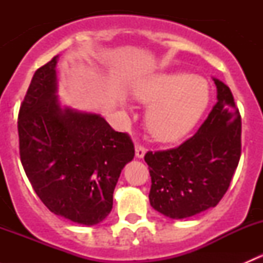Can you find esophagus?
I'll list each match as a JSON object with an SVG mask.
<instances>
[{"mask_svg": "<svg viewBox=\"0 0 263 263\" xmlns=\"http://www.w3.org/2000/svg\"><path fill=\"white\" fill-rule=\"evenodd\" d=\"M135 150H136V158H139V159H142L145 156V154H146V148L139 144H136Z\"/></svg>", "mask_w": 263, "mask_h": 263, "instance_id": "1", "label": "esophagus"}]
</instances>
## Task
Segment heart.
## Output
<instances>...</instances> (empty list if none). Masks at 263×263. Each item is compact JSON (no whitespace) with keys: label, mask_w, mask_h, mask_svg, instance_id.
<instances>
[{"label":"heart","mask_w":263,"mask_h":263,"mask_svg":"<svg viewBox=\"0 0 263 263\" xmlns=\"http://www.w3.org/2000/svg\"><path fill=\"white\" fill-rule=\"evenodd\" d=\"M134 97L151 103L146 112L148 131L160 141L171 142L187 135L200 121L210 99L202 78L185 72H161L134 86Z\"/></svg>","instance_id":"heart-1"}]
</instances>
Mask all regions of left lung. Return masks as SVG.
<instances>
[{"label": "left lung", "mask_w": 263, "mask_h": 263, "mask_svg": "<svg viewBox=\"0 0 263 263\" xmlns=\"http://www.w3.org/2000/svg\"><path fill=\"white\" fill-rule=\"evenodd\" d=\"M217 102L206 121L178 147L148 151L150 205L172 219L215 208L229 188L242 150V122L232 91L214 79Z\"/></svg>", "instance_id": "1"}]
</instances>
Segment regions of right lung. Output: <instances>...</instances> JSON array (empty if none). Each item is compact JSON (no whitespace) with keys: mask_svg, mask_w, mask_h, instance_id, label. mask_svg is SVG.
I'll return each instance as SVG.
<instances>
[{"mask_svg":"<svg viewBox=\"0 0 263 263\" xmlns=\"http://www.w3.org/2000/svg\"><path fill=\"white\" fill-rule=\"evenodd\" d=\"M58 55L35 71L17 121L26 177L53 214L95 225L112 211L119 174L134 159L127 134L100 115L62 107L57 98Z\"/></svg>","mask_w":263,"mask_h":263,"instance_id":"1","label":"right lung"}]
</instances>
